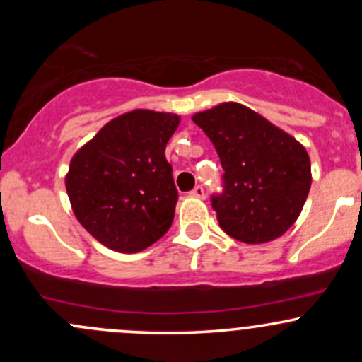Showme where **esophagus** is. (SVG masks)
Here are the masks:
<instances>
[{
  "label": "esophagus",
  "instance_id": "esophagus-1",
  "mask_svg": "<svg viewBox=\"0 0 362 362\" xmlns=\"http://www.w3.org/2000/svg\"><path fill=\"white\" fill-rule=\"evenodd\" d=\"M191 196L192 198H198V199H204V189L202 185H198V187H194L191 191Z\"/></svg>",
  "mask_w": 362,
  "mask_h": 362
}]
</instances>
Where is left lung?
Returning <instances> with one entry per match:
<instances>
[{
	"label": "left lung",
	"instance_id": "obj_1",
	"mask_svg": "<svg viewBox=\"0 0 362 362\" xmlns=\"http://www.w3.org/2000/svg\"><path fill=\"white\" fill-rule=\"evenodd\" d=\"M192 120L224 170L222 192L211 196L222 231L252 245L280 238L299 217L312 185L305 147L240 103L217 105Z\"/></svg>",
	"mask_w": 362,
	"mask_h": 362
}]
</instances>
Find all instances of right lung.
Here are the masks:
<instances>
[{
    "label": "right lung",
    "instance_id": "1",
    "mask_svg": "<svg viewBox=\"0 0 362 362\" xmlns=\"http://www.w3.org/2000/svg\"><path fill=\"white\" fill-rule=\"evenodd\" d=\"M178 124L175 113L127 112L73 156L66 175L71 208L108 249L134 254L170 229L178 192L164 148Z\"/></svg>",
    "mask_w": 362,
    "mask_h": 362
}]
</instances>
